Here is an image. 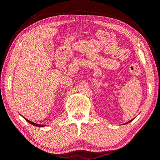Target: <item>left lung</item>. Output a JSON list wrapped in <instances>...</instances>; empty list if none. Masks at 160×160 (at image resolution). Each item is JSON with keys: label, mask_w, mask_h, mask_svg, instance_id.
Here are the masks:
<instances>
[{"label": "left lung", "mask_w": 160, "mask_h": 160, "mask_svg": "<svg viewBox=\"0 0 160 160\" xmlns=\"http://www.w3.org/2000/svg\"><path fill=\"white\" fill-rule=\"evenodd\" d=\"M131 121H132V120H131ZM128 121V122H127V123H129V122H130V121Z\"/></svg>", "instance_id": "8db88e82"}]
</instances>
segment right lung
I'll return each instance as SVG.
<instances>
[{"label":"right lung","mask_w":160,"mask_h":160,"mask_svg":"<svg viewBox=\"0 0 160 160\" xmlns=\"http://www.w3.org/2000/svg\"><path fill=\"white\" fill-rule=\"evenodd\" d=\"M25 120H26L28 122V123H31V124H32V125H33V126H37V127H44L43 125H40V124H37V123H33V122H32V121H29V120H28V119H26V118H25Z\"/></svg>","instance_id":"right-lung-1"}]
</instances>
